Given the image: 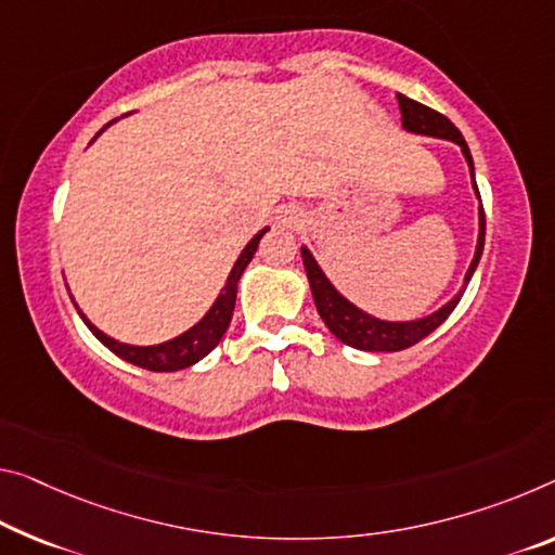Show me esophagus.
<instances>
[{
    "instance_id": "obj_1",
    "label": "esophagus",
    "mask_w": 555,
    "mask_h": 555,
    "mask_svg": "<svg viewBox=\"0 0 555 555\" xmlns=\"http://www.w3.org/2000/svg\"><path fill=\"white\" fill-rule=\"evenodd\" d=\"M278 225L280 228H287V230L300 228L302 225V210L300 208H285L278 216Z\"/></svg>"
}]
</instances>
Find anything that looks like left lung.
<instances>
[{
    "label": "left lung",
    "instance_id": "left-lung-1",
    "mask_svg": "<svg viewBox=\"0 0 555 555\" xmlns=\"http://www.w3.org/2000/svg\"><path fill=\"white\" fill-rule=\"evenodd\" d=\"M397 101H399V111H402V126L406 131L434 135V139H447V141H454L456 146H462L468 170H472L474 191L479 195V189H476V181H474V160H472V153H468L462 131H459L447 116H441L439 111L424 106L420 101L404 96V93H397ZM483 237H486V216H483V206H479V241H476V253H474L472 266H468L464 285H468L476 266H479L481 253H483ZM302 262H305L307 280H310V289H312L314 305H318L322 322H325L339 343H345L354 349H364V352H399V349L416 345L426 335H431V332L437 330L451 312H454V307L464 295L462 289L454 300H449L444 307H439V310L431 312L429 318L412 320V322H387V320L372 318V314L362 312L360 307H354L352 302L345 300V297L332 287V283L325 278V272L320 270L318 260L312 258V253L307 248H302Z\"/></svg>",
    "mask_w": 555,
    "mask_h": 555
}]
</instances>
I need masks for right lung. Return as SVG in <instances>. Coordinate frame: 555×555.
Segmentation results:
<instances>
[{
	"label": "right lung",
	"instance_id": "add662e5",
	"mask_svg": "<svg viewBox=\"0 0 555 555\" xmlns=\"http://www.w3.org/2000/svg\"><path fill=\"white\" fill-rule=\"evenodd\" d=\"M266 233H268V228H262L260 233L255 235L248 245H245V250L241 253V258L235 260L233 270H230L223 293L218 295L216 305L210 307L206 318H203L198 325H193L189 332H183V335L168 339V343L151 345V347H133V345L116 343V339H111L108 335H104V332H101L99 327H93L91 322L87 320V314H83L79 307H76V312L81 314V320L87 322V327L93 332V335H96V339H101V345H106L111 352L121 357V360L131 362L135 366H143V370H151V372L185 370V366L201 362L203 357H206L208 352H212V349H216V345L220 343V339H223L225 330L230 325V320H233L235 295H237V280H241L243 270L248 268V262L253 260V255H255V250H258V245H260V237L266 235Z\"/></svg>",
	"mask_w": 555,
	"mask_h": 555
}]
</instances>
